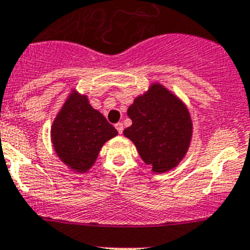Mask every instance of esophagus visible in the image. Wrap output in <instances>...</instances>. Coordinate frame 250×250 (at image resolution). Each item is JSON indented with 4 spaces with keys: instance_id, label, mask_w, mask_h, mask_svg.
<instances>
[{
    "instance_id": "34e87169",
    "label": "esophagus",
    "mask_w": 250,
    "mask_h": 250,
    "mask_svg": "<svg viewBox=\"0 0 250 250\" xmlns=\"http://www.w3.org/2000/svg\"><path fill=\"white\" fill-rule=\"evenodd\" d=\"M115 128H116V129H117V132L120 133V134H122V132H123V125H122V123H121V122L116 123Z\"/></svg>"
}]
</instances>
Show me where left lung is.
<instances>
[{"instance_id":"left-lung-1","label":"left lung","mask_w":250,"mask_h":250,"mask_svg":"<svg viewBox=\"0 0 250 250\" xmlns=\"http://www.w3.org/2000/svg\"><path fill=\"white\" fill-rule=\"evenodd\" d=\"M127 115L132 125L123 130L152 172L173 169L185 157L192 138V121L183 102L160 83L134 99Z\"/></svg>"}]
</instances>
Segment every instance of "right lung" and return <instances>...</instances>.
Segmentation results:
<instances>
[{"instance_id": "1", "label": "right lung", "mask_w": 250, "mask_h": 250, "mask_svg": "<svg viewBox=\"0 0 250 250\" xmlns=\"http://www.w3.org/2000/svg\"><path fill=\"white\" fill-rule=\"evenodd\" d=\"M117 130L88 98L72 90L53 121L50 137L58 157L74 172L85 173L95 163L100 148Z\"/></svg>"}]
</instances>
